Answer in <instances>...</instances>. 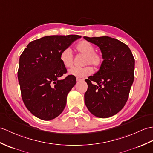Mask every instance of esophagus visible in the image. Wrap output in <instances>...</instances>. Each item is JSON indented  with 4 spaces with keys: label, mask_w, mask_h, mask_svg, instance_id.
Listing matches in <instances>:
<instances>
[{
    "label": "esophagus",
    "mask_w": 153,
    "mask_h": 153,
    "mask_svg": "<svg viewBox=\"0 0 153 153\" xmlns=\"http://www.w3.org/2000/svg\"><path fill=\"white\" fill-rule=\"evenodd\" d=\"M82 80H83V79H82V78H81V77H76V81H82Z\"/></svg>",
    "instance_id": "34e87169"
}]
</instances>
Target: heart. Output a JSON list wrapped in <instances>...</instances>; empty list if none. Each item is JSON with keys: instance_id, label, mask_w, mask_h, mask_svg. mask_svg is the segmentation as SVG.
Wrapping results in <instances>:
<instances>
[{"instance_id": "obj_1", "label": "heart", "mask_w": 153, "mask_h": 153, "mask_svg": "<svg viewBox=\"0 0 153 153\" xmlns=\"http://www.w3.org/2000/svg\"><path fill=\"white\" fill-rule=\"evenodd\" d=\"M76 50L78 53L84 55L83 65L85 66L82 68H72L68 71L70 75L74 76L77 77H84L91 75L93 73V69L91 66L92 65L94 68L100 67L104 60L103 56L99 52L94 51V46L87 41H81L76 45ZM60 61L65 68H70L73 65L74 56L72 51L70 48H66L62 49L60 53Z\"/></svg>"}]
</instances>
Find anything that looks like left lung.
<instances>
[{
    "label": "left lung",
    "instance_id": "1",
    "mask_svg": "<svg viewBox=\"0 0 153 153\" xmlns=\"http://www.w3.org/2000/svg\"><path fill=\"white\" fill-rule=\"evenodd\" d=\"M98 46L104 60L98 72L85 79V103L92 114L108 118L126 103L134 79L135 60L128 45L109 36L83 37Z\"/></svg>",
    "mask_w": 153,
    "mask_h": 153
}]
</instances>
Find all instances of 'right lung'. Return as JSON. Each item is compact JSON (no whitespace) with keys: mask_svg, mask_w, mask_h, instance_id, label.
<instances>
[{"mask_svg":"<svg viewBox=\"0 0 153 153\" xmlns=\"http://www.w3.org/2000/svg\"><path fill=\"white\" fill-rule=\"evenodd\" d=\"M81 37H42L30 42L21 55L17 77L21 97L28 111L38 118L52 120L65 109L67 95L76 79L69 75L59 79L67 72L60 61V53Z\"/></svg>","mask_w":153,"mask_h":153,"instance_id":"right-lung-1","label":"right lung"}]
</instances>
